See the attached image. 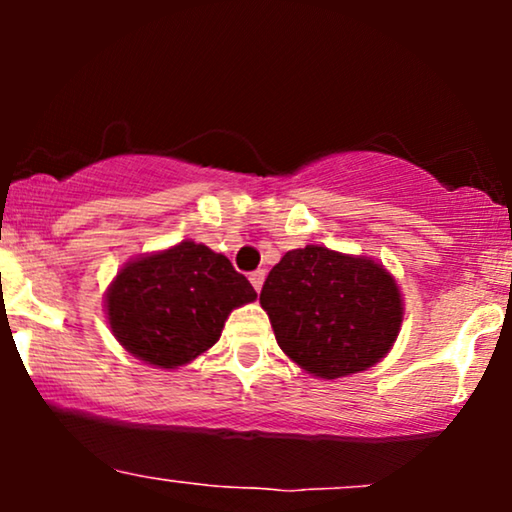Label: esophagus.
Listing matches in <instances>:
<instances>
[{
  "label": "esophagus",
  "mask_w": 512,
  "mask_h": 512,
  "mask_svg": "<svg viewBox=\"0 0 512 512\" xmlns=\"http://www.w3.org/2000/svg\"><path fill=\"white\" fill-rule=\"evenodd\" d=\"M263 279H265V270H254V272H251V275H249V282H251V286H254L256 291H261Z\"/></svg>",
  "instance_id": "obj_1"
}]
</instances>
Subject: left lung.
<instances>
[{
  "label": "left lung",
  "instance_id": "8db88e82",
  "mask_svg": "<svg viewBox=\"0 0 512 512\" xmlns=\"http://www.w3.org/2000/svg\"><path fill=\"white\" fill-rule=\"evenodd\" d=\"M277 345L321 380H338L382 361L403 324L396 279L368 256L324 244L286 251L261 291Z\"/></svg>",
  "mask_w": 512,
  "mask_h": 512
}]
</instances>
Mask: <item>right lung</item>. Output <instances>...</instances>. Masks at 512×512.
<instances>
[{
    "instance_id": "add662e5",
    "label": "right lung",
    "mask_w": 512,
    "mask_h": 512,
    "mask_svg": "<svg viewBox=\"0 0 512 512\" xmlns=\"http://www.w3.org/2000/svg\"><path fill=\"white\" fill-rule=\"evenodd\" d=\"M104 298L123 349L149 366L174 370L214 347L230 312L254 303L256 291L226 256L184 240L125 263Z\"/></svg>"
}]
</instances>
